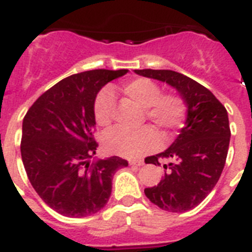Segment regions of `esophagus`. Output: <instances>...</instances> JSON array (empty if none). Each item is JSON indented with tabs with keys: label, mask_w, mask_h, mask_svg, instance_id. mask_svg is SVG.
Here are the masks:
<instances>
[{
	"label": "esophagus",
	"mask_w": 252,
	"mask_h": 252,
	"mask_svg": "<svg viewBox=\"0 0 252 252\" xmlns=\"http://www.w3.org/2000/svg\"><path fill=\"white\" fill-rule=\"evenodd\" d=\"M129 165L130 166H142L143 165V161H141V159H130V161H129Z\"/></svg>",
	"instance_id": "1"
}]
</instances>
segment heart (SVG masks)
Segmentation results:
<instances>
[{
  "mask_svg": "<svg viewBox=\"0 0 252 252\" xmlns=\"http://www.w3.org/2000/svg\"><path fill=\"white\" fill-rule=\"evenodd\" d=\"M124 95L135 105L144 109V115L156 128L171 133L183 126L187 106L183 97L176 94H161L158 84L150 78H135L123 86ZM115 101L109 89L102 90L94 102V118L100 126H108L113 122ZM105 151L111 155L137 158L150 153L159 146L157 133L150 126L138 130L115 128L109 130L102 139Z\"/></svg>",
  "mask_w": 252,
  "mask_h": 252,
  "instance_id": "obj_1",
  "label": "heart"
}]
</instances>
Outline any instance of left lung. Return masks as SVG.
<instances>
[{
    "mask_svg": "<svg viewBox=\"0 0 252 252\" xmlns=\"http://www.w3.org/2000/svg\"><path fill=\"white\" fill-rule=\"evenodd\" d=\"M144 77L163 81L178 90L188 105L187 124L174 143L162 153L150 156L146 163L161 165L159 158L171 159L157 185L146 188L144 194L161 209L183 213L207 198L220 178L227 152L228 114L222 102L196 81L170 69H135Z\"/></svg>",
    "mask_w": 252,
    "mask_h": 252,
    "instance_id": "1",
    "label": "left lung"
}]
</instances>
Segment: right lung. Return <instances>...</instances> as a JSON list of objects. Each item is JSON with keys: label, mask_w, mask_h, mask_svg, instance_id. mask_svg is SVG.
<instances>
[{"label": "right lung", "mask_w": 252, "mask_h": 252, "mask_svg": "<svg viewBox=\"0 0 252 252\" xmlns=\"http://www.w3.org/2000/svg\"><path fill=\"white\" fill-rule=\"evenodd\" d=\"M126 69H93L63 78L41 94L23 122L21 158L35 191L57 213L87 217L108 203L111 180L126 159L113 156L90 163L94 138V102L109 81Z\"/></svg>", "instance_id": "add662e5"}]
</instances>
